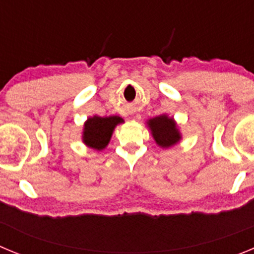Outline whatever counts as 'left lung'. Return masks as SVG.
Wrapping results in <instances>:
<instances>
[{"label":"left lung","instance_id":"1","mask_svg":"<svg viewBox=\"0 0 254 254\" xmlns=\"http://www.w3.org/2000/svg\"><path fill=\"white\" fill-rule=\"evenodd\" d=\"M147 127L150 130L155 144L162 149L173 147L182 139V134L176 120L167 114L147 120Z\"/></svg>","mask_w":254,"mask_h":254}]
</instances>
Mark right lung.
<instances>
[{
	"label": "right lung",
	"mask_w": 254,
	"mask_h": 254,
	"mask_svg": "<svg viewBox=\"0 0 254 254\" xmlns=\"http://www.w3.org/2000/svg\"><path fill=\"white\" fill-rule=\"evenodd\" d=\"M123 123L124 120L120 116H90L83 124L82 141L88 148H92L97 152L104 150L110 143L115 127Z\"/></svg>",
	"instance_id": "1"
}]
</instances>
